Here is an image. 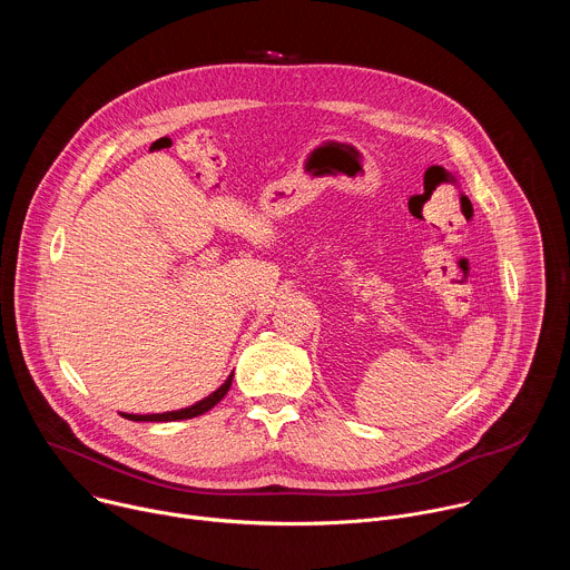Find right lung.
<instances>
[{
  "label": "right lung",
  "mask_w": 570,
  "mask_h": 570,
  "mask_svg": "<svg viewBox=\"0 0 570 570\" xmlns=\"http://www.w3.org/2000/svg\"><path fill=\"white\" fill-rule=\"evenodd\" d=\"M232 376L234 372L225 379V383L214 390L209 396L196 401L194 405H189V409H180V411H169V413H155V415H132V413H121V417L130 420V422H180V420H191V417H198V415H205L207 411H212L214 405L227 394L229 385H232Z\"/></svg>",
  "instance_id": "add662e5"
}]
</instances>
